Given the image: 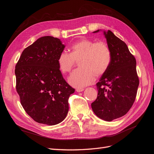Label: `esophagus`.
I'll list each match as a JSON object with an SVG mask.
<instances>
[{
    "instance_id": "34e87169",
    "label": "esophagus",
    "mask_w": 154,
    "mask_h": 154,
    "mask_svg": "<svg viewBox=\"0 0 154 154\" xmlns=\"http://www.w3.org/2000/svg\"><path fill=\"white\" fill-rule=\"evenodd\" d=\"M84 91V88H76V91L78 92H82Z\"/></svg>"
}]
</instances>
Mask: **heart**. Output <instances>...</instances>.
Here are the masks:
<instances>
[{"label": "heart", "mask_w": 154, "mask_h": 154, "mask_svg": "<svg viewBox=\"0 0 154 154\" xmlns=\"http://www.w3.org/2000/svg\"><path fill=\"white\" fill-rule=\"evenodd\" d=\"M80 68L74 71L68 78L70 85L80 88L94 81L95 76L103 74L109 69L111 60V51L105 42L82 38L73 44L71 53L62 52L57 63L62 73L71 72L76 61Z\"/></svg>", "instance_id": "b5f03b06"}]
</instances>
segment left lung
I'll return each mask as SVG.
<instances>
[{
    "label": "left lung",
    "mask_w": 154,
    "mask_h": 154,
    "mask_svg": "<svg viewBox=\"0 0 154 154\" xmlns=\"http://www.w3.org/2000/svg\"><path fill=\"white\" fill-rule=\"evenodd\" d=\"M103 32L112 53L109 69L96 83L98 93L92 109L100 119L111 122L122 117L131 108L139 86L136 60L123 41L110 30Z\"/></svg>",
    "instance_id": "8db88e82"
}]
</instances>
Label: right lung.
<instances>
[{
  "label": "right lung",
  "mask_w": 154,
  "mask_h": 154,
  "mask_svg": "<svg viewBox=\"0 0 154 154\" xmlns=\"http://www.w3.org/2000/svg\"><path fill=\"white\" fill-rule=\"evenodd\" d=\"M64 48L57 38L40 37L23 51L16 65V89L21 105L39 123L58 124L68 113V100L74 88L64 80L57 63Z\"/></svg>",
  "instance_id": "add662e5"
}]
</instances>
